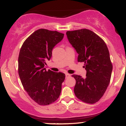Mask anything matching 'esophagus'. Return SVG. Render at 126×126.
Masks as SVG:
<instances>
[{"instance_id":"esophagus-1","label":"esophagus","mask_w":126,"mask_h":126,"mask_svg":"<svg viewBox=\"0 0 126 126\" xmlns=\"http://www.w3.org/2000/svg\"><path fill=\"white\" fill-rule=\"evenodd\" d=\"M66 78H68L69 77H70V75L69 74V73H66Z\"/></svg>"}]
</instances>
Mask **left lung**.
Masks as SVG:
<instances>
[{
	"label": "left lung",
	"instance_id": "8db88e82",
	"mask_svg": "<svg viewBox=\"0 0 126 126\" xmlns=\"http://www.w3.org/2000/svg\"><path fill=\"white\" fill-rule=\"evenodd\" d=\"M69 43L78 53V62H83L86 77L73 75L76 80L74 92L78 99L88 104L98 102L110 82L112 65L106 44L87 29L66 32Z\"/></svg>",
	"mask_w": 126,
	"mask_h": 126
}]
</instances>
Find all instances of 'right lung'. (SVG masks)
Listing matches in <instances>:
<instances>
[{
  "instance_id": "add662e5",
  "label": "right lung",
  "mask_w": 126,
  "mask_h": 126,
  "mask_svg": "<svg viewBox=\"0 0 126 126\" xmlns=\"http://www.w3.org/2000/svg\"><path fill=\"white\" fill-rule=\"evenodd\" d=\"M64 34L39 29L24 41L18 57V73L23 87L39 105H47L58 99L65 74L44 67L50 60L52 50L63 38Z\"/></svg>"
}]
</instances>
